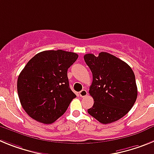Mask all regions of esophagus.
<instances>
[{"label":"esophagus","mask_w":154,"mask_h":154,"mask_svg":"<svg viewBox=\"0 0 154 154\" xmlns=\"http://www.w3.org/2000/svg\"><path fill=\"white\" fill-rule=\"evenodd\" d=\"M87 94H88V92H87V91L85 89H82L81 92H79V96L81 97H85V96H87Z\"/></svg>","instance_id":"34e87169"}]
</instances>
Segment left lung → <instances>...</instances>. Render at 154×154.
<instances>
[{
	"instance_id": "1",
	"label": "left lung",
	"mask_w": 154,
	"mask_h": 154,
	"mask_svg": "<svg viewBox=\"0 0 154 154\" xmlns=\"http://www.w3.org/2000/svg\"><path fill=\"white\" fill-rule=\"evenodd\" d=\"M92 73L89 94L94 104L88 112L103 124L123 117L132 109L137 98L135 75L130 66L107 52L84 55Z\"/></svg>"
}]
</instances>
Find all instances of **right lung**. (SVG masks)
<instances>
[{"instance_id": "add662e5", "label": "right lung", "mask_w": 154, "mask_h": 154, "mask_svg": "<svg viewBox=\"0 0 154 154\" xmlns=\"http://www.w3.org/2000/svg\"><path fill=\"white\" fill-rule=\"evenodd\" d=\"M78 57L63 50L44 51L24 66L17 79V93L30 117L51 124L65 113L76 97L69 87L67 72Z\"/></svg>"}]
</instances>
